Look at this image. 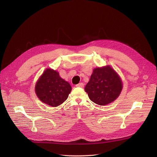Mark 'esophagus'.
Returning <instances> with one entry per match:
<instances>
[{
  "label": "esophagus",
  "mask_w": 157,
  "mask_h": 157,
  "mask_svg": "<svg viewBox=\"0 0 157 157\" xmlns=\"http://www.w3.org/2000/svg\"><path fill=\"white\" fill-rule=\"evenodd\" d=\"M76 86L80 87V88H83V87H84V84H83L82 82H80V83H79V84L76 85Z\"/></svg>",
  "instance_id": "esophagus-1"
}]
</instances>
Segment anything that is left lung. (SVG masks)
<instances>
[{
	"instance_id": "8db88e82",
	"label": "left lung",
	"mask_w": 157,
	"mask_h": 157,
	"mask_svg": "<svg viewBox=\"0 0 157 157\" xmlns=\"http://www.w3.org/2000/svg\"><path fill=\"white\" fill-rule=\"evenodd\" d=\"M122 85L120 76L110 65H106L94 69L84 90L92 101L106 105L120 96Z\"/></svg>"
}]
</instances>
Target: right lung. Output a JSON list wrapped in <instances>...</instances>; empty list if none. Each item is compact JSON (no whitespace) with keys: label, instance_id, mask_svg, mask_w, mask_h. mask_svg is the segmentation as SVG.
Listing matches in <instances>:
<instances>
[{"label":"right lung","instance_id":"add662e5","mask_svg":"<svg viewBox=\"0 0 157 157\" xmlns=\"http://www.w3.org/2000/svg\"><path fill=\"white\" fill-rule=\"evenodd\" d=\"M35 89L42 102L51 107H58L67 99L72 88L60 77L58 71L47 68L38 79Z\"/></svg>","mask_w":157,"mask_h":157}]
</instances>
